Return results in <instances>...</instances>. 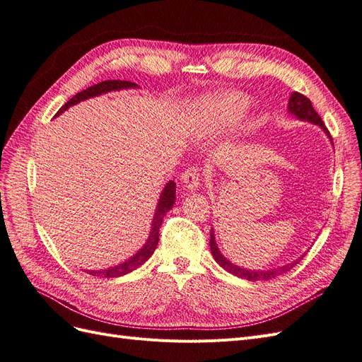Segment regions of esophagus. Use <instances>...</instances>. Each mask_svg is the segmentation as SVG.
<instances>
[{"label":"esophagus","mask_w":362,"mask_h":362,"mask_svg":"<svg viewBox=\"0 0 362 362\" xmlns=\"http://www.w3.org/2000/svg\"><path fill=\"white\" fill-rule=\"evenodd\" d=\"M181 182L184 185V190H187V192L198 190V187H199V172H198V169L190 168V169L185 170L182 173V177H181Z\"/></svg>","instance_id":"esophagus-1"}]
</instances>
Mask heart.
Here are the masks:
<instances>
[{
    "label": "heart",
    "mask_w": 362,
    "mask_h": 362,
    "mask_svg": "<svg viewBox=\"0 0 362 362\" xmlns=\"http://www.w3.org/2000/svg\"><path fill=\"white\" fill-rule=\"evenodd\" d=\"M247 107V96L237 90L202 96L189 104L185 120L193 134L211 137L238 125Z\"/></svg>",
    "instance_id": "1"
}]
</instances>
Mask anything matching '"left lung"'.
Instances as JSON below:
<instances>
[{
	"label": "left lung",
	"mask_w": 362,
	"mask_h": 362,
	"mask_svg": "<svg viewBox=\"0 0 362 362\" xmlns=\"http://www.w3.org/2000/svg\"><path fill=\"white\" fill-rule=\"evenodd\" d=\"M287 110H288L290 115L296 116V117L300 119V120H306V122H311L314 125H319L325 131V134L329 137V140L332 141V137L329 134V131H327V128L325 127L323 120L319 116V113L314 110V107H313V104H311V101L308 100V98L303 96L302 93L293 92L291 96H290V100H288ZM210 249H211L213 258L216 259V262H217L218 266L223 267L226 272L233 273L234 276H238V278H242V279H247V281H269V279L276 278V276L282 275V273H286L290 269H293L303 258V255H302L299 259H294L293 262H288V264H286V266L278 267V269H270V270H249V269H245V267H240V266L234 264V262L229 261L228 258H225L222 255V252L218 250L213 228H211V233H210Z\"/></svg>",
	"instance_id": "left-lung-1"
}]
</instances>
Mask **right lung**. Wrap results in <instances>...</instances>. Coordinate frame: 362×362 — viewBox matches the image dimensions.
I'll return each mask as SVG.
<instances>
[{
    "label": "right lung",
    "instance_id": "add662e5",
    "mask_svg": "<svg viewBox=\"0 0 362 362\" xmlns=\"http://www.w3.org/2000/svg\"><path fill=\"white\" fill-rule=\"evenodd\" d=\"M137 84L136 83H131V81H122V80H107L103 83H98L93 84L90 87H87L86 90L78 92L75 96H72L71 100L64 104L60 110L57 112L56 116L62 115L63 112H66L69 107L78 104L81 101L89 100V98L93 96H100L103 93H108V92H115V90H122V89H137ZM177 184L175 181H169L166 185H164V189L160 194V199L156 208V214L154 218H152V225H151V231H149V237L146 240V243L144 245V247L139 249L136 254L128 258L127 261L120 262L117 266L113 267H108V269H101V270H84L89 273L92 276H100V278H117V276H122L127 275V273L136 270L137 267H140L144 264L145 261H148L151 258V255L154 254V250L158 245V237H160V226L163 222V217L166 216V213L169 210H172V206L175 204V192H177Z\"/></svg>",
    "mask_w": 362,
    "mask_h": 362
}]
</instances>
